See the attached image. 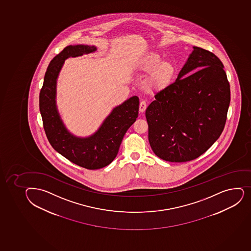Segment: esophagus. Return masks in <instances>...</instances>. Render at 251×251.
I'll list each match as a JSON object with an SVG mask.
<instances>
[{
  "mask_svg": "<svg viewBox=\"0 0 251 251\" xmlns=\"http://www.w3.org/2000/svg\"><path fill=\"white\" fill-rule=\"evenodd\" d=\"M146 108H147V102L142 100L141 102H140L139 111L141 112V113H143V112L145 111Z\"/></svg>",
  "mask_w": 251,
  "mask_h": 251,
  "instance_id": "34e87169",
  "label": "esophagus"
}]
</instances>
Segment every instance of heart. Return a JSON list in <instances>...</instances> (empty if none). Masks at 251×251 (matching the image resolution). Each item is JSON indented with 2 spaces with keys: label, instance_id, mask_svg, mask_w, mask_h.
<instances>
[{
  "label": "heart",
  "instance_id": "b5f03b06",
  "mask_svg": "<svg viewBox=\"0 0 251 251\" xmlns=\"http://www.w3.org/2000/svg\"><path fill=\"white\" fill-rule=\"evenodd\" d=\"M140 70L151 73L148 85L151 88H163L168 85L176 74V67L171 62H164L157 54H150L138 65Z\"/></svg>",
  "mask_w": 251,
  "mask_h": 251
}]
</instances>
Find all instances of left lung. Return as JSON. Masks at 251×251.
Wrapping results in <instances>:
<instances>
[{
	"mask_svg": "<svg viewBox=\"0 0 251 251\" xmlns=\"http://www.w3.org/2000/svg\"><path fill=\"white\" fill-rule=\"evenodd\" d=\"M155 99L146 110L153 152L171 162L196 159L225 127L230 91L223 62L194 47L176 81L158 91Z\"/></svg>",
	"mask_w": 251,
	"mask_h": 251,
	"instance_id": "left-lung-1",
	"label": "left lung"
}]
</instances>
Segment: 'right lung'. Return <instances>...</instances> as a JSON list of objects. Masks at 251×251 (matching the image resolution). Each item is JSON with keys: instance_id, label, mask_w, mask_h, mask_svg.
<instances>
[{"instance_id": "1", "label": "right lung", "mask_w": 251, "mask_h": 251, "mask_svg": "<svg viewBox=\"0 0 251 251\" xmlns=\"http://www.w3.org/2000/svg\"><path fill=\"white\" fill-rule=\"evenodd\" d=\"M96 46L69 45L53 57L47 68L39 94V110L48 140L55 151L77 166L97 170L116 157L122 140L138 116L139 99L132 96L116 106L98 130L86 137L71 133L57 109V80L65 60L96 52Z\"/></svg>"}]
</instances>
